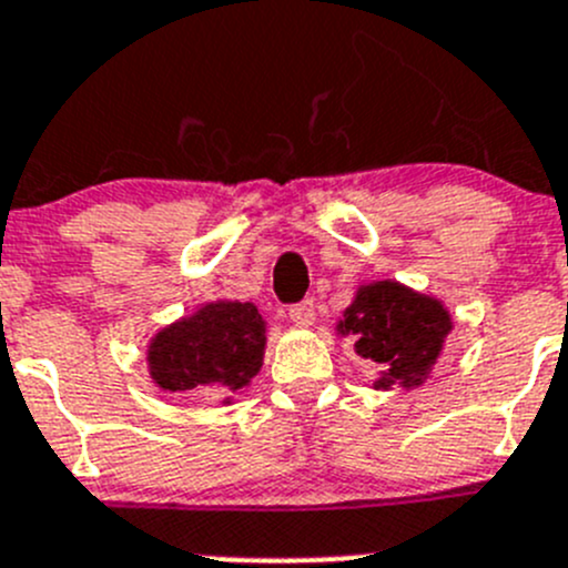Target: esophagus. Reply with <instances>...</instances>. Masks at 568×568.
<instances>
[{"label": "esophagus", "instance_id": "esophagus-1", "mask_svg": "<svg viewBox=\"0 0 568 568\" xmlns=\"http://www.w3.org/2000/svg\"><path fill=\"white\" fill-rule=\"evenodd\" d=\"M288 318L300 327H311L313 318H316V307H313V300H302L296 305L288 307Z\"/></svg>", "mask_w": 568, "mask_h": 568}]
</instances>
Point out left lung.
<instances>
[{
  "instance_id": "left-lung-1",
  "label": "left lung",
  "mask_w": 568,
  "mask_h": 568,
  "mask_svg": "<svg viewBox=\"0 0 568 568\" xmlns=\"http://www.w3.org/2000/svg\"><path fill=\"white\" fill-rule=\"evenodd\" d=\"M453 316L436 296L418 294L396 280L361 285L338 322V333L352 338L355 352L374 366V388H418L442 357Z\"/></svg>"
}]
</instances>
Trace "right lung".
I'll return each instance as SVG.
<instances>
[{
	"mask_svg": "<svg viewBox=\"0 0 568 568\" xmlns=\"http://www.w3.org/2000/svg\"><path fill=\"white\" fill-rule=\"evenodd\" d=\"M266 322L252 302H207L169 324L146 349L158 388L224 396L252 383L263 366Z\"/></svg>",
	"mask_w": 568,
	"mask_h": 568,
	"instance_id": "1",
	"label": "right lung"
}]
</instances>
